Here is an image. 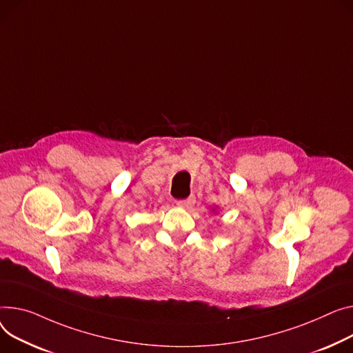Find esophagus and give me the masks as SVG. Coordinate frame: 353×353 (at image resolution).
Wrapping results in <instances>:
<instances>
[{"mask_svg":"<svg viewBox=\"0 0 353 353\" xmlns=\"http://www.w3.org/2000/svg\"><path fill=\"white\" fill-rule=\"evenodd\" d=\"M196 203V199L194 197H189V199H184V200H179L177 201V205L181 207V208H190L193 207Z\"/></svg>","mask_w":353,"mask_h":353,"instance_id":"1","label":"esophagus"}]
</instances>
